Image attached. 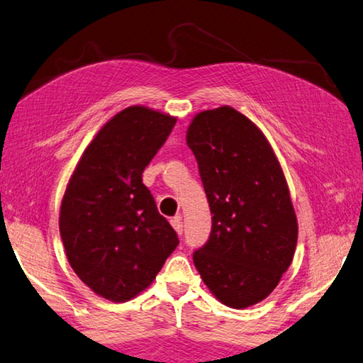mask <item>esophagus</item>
I'll return each mask as SVG.
<instances>
[{"instance_id":"1","label":"esophagus","mask_w":363,"mask_h":363,"mask_svg":"<svg viewBox=\"0 0 363 363\" xmlns=\"http://www.w3.org/2000/svg\"><path fill=\"white\" fill-rule=\"evenodd\" d=\"M172 226L176 230V233L181 236V234H182V218H181V216H176V217L172 218Z\"/></svg>"}]
</instances>
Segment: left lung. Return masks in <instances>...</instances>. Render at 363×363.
I'll return each instance as SVG.
<instances>
[{"label": "left lung", "mask_w": 363, "mask_h": 363, "mask_svg": "<svg viewBox=\"0 0 363 363\" xmlns=\"http://www.w3.org/2000/svg\"><path fill=\"white\" fill-rule=\"evenodd\" d=\"M187 145L212 214L208 242L194 253L195 267L226 307H252L279 285L297 245L280 162L258 125L228 105L195 115Z\"/></svg>", "instance_id": "left-lung-1"}]
</instances>
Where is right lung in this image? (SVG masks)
I'll return each mask as SVG.
<instances>
[{
    "instance_id": "add662e5",
    "label": "right lung",
    "mask_w": 363,
    "mask_h": 363,
    "mask_svg": "<svg viewBox=\"0 0 363 363\" xmlns=\"http://www.w3.org/2000/svg\"><path fill=\"white\" fill-rule=\"evenodd\" d=\"M174 124L167 113L127 106L84 149L64 191L60 233L67 261L104 299L138 296L179 244L141 179Z\"/></svg>"
}]
</instances>
